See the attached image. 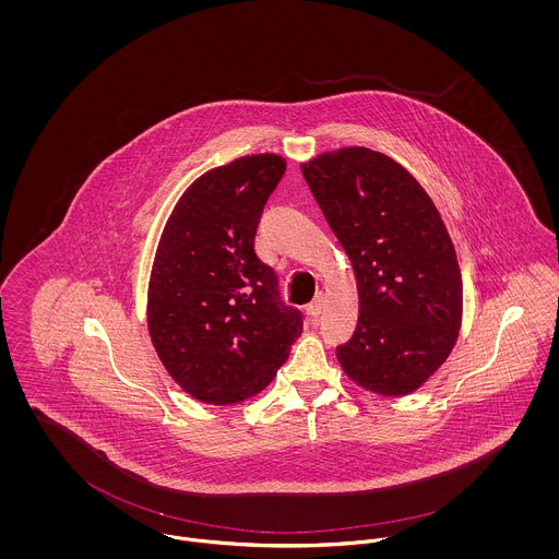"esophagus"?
I'll list each match as a JSON object with an SVG mask.
<instances>
[{"label": "esophagus", "mask_w": 559, "mask_h": 559, "mask_svg": "<svg viewBox=\"0 0 559 559\" xmlns=\"http://www.w3.org/2000/svg\"><path fill=\"white\" fill-rule=\"evenodd\" d=\"M322 308H324V295L319 293V295L308 304V314H310L312 319H319L320 314H322Z\"/></svg>", "instance_id": "obj_1"}]
</instances>
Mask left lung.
<instances>
[{
	"mask_svg": "<svg viewBox=\"0 0 559 559\" xmlns=\"http://www.w3.org/2000/svg\"><path fill=\"white\" fill-rule=\"evenodd\" d=\"M301 171L356 274L358 324L337 358L374 394H411L447 360L461 326L447 226L421 185L371 148L324 153Z\"/></svg>",
	"mask_w": 559,
	"mask_h": 559,
	"instance_id": "8db88e82",
	"label": "left lung"
}]
</instances>
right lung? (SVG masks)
<instances>
[{"label":"right lung","instance_id":"right-lung-1","mask_svg":"<svg viewBox=\"0 0 559 559\" xmlns=\"http://www.w3.org/2000/svg\"><path fill=\"white\" fill-rule=\"evenodd\" d=\"M287 163L249 155L201 176L160 237L148 285V329L182 390L233 404L264 390L301 333L278 274L255 253L267 197Z\"/></svg>","mask_w":559,"mask_h":559}]
</instances>
